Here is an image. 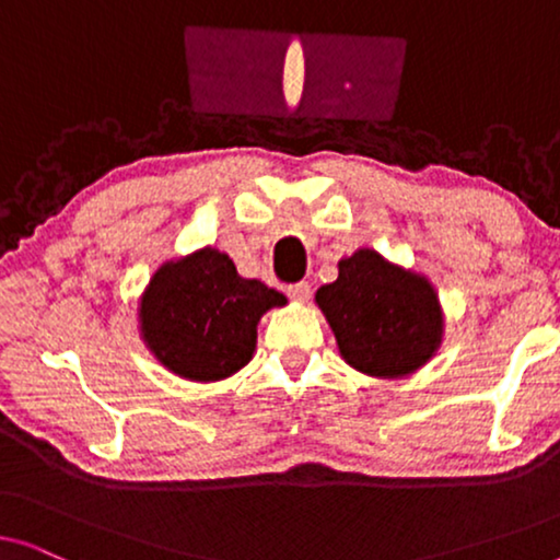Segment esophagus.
Returning <instances> with one entry per match:
<instances>
[{"instance_id": "esophagus-1", "label": "esophagus", "mask_w": 560, "mask_h": 560, "mask_svg": "<svg viewBox=\"0 0 560 560\" xmlns=\"http://www.w3.org/2000/svg\"><path fill=\"white\" fill-rule=\"evenodd\" d=\"M288 295L293 298V301H301V303H305L311 298V285L305 280H301V282H293V285H288Z\"/></svg>"}]
</instances>
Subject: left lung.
<instances>
[{"mask_svg":"<svg viewBox=\"0 0 560 560\" xmlns=\"http://www.w3.org/2000/svg\"><path fill=\"white\" fill-rule=\"evenodd\" d=\"M316 303L341 357L372 377L416 372L441 341V311L428 280L372 249L341 259L339 278L318 288Z\"/></svg>","mask_w":560,"mask_h":560,"instance_id":"obj_1","label":"left lung"}]
</instances>
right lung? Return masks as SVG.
<instances>
[{
	"label": "right lung",
	"mask_w": 560,
	"mask_h": 560,
	"mask_svg": "<svg viewBox=\"0 0 560 560\" xmlns=\"http://www.w3.org/2000/svg\"><path fill=\"white\" fill-rule=\"evenodd\" d=\"M282 303L285 295L240 278L229 255L209 247L155 272L140 305L142 336L180 377L224 380L252 359L262 313Z\"/></svg>",
	"instance_id": "right-lung-1"
}]
</instances>
